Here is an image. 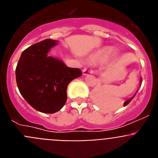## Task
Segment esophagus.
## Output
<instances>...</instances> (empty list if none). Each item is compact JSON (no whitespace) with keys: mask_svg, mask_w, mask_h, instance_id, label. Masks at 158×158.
I'll use <instances>...</instances> for the list:
<instances>
[{"mask_svg":"<svg viewBox=\"0 0 158 158\" xmlns=\"http://www.w3.org/2000/svg\"><path fill=\"white\" fill-rule=\"evenodd\" d=\"M82 72H83L84 75H89V74H91V73H93V71L90 70V69H87V68H84L83 70H82Z\"/></svg>","mask_w":158,"mask_h":158,"instance_id":"34e87169","label":"esophagus"}]
</instances>
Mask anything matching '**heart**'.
Segmentation results:
<instances>
[{
  "mask_svg": "<svg viewBox=\"0 0 158 158\" xmlns=\"http://www.w3.org/2000/svg\"><path fill=\"white\" fill-rule=\"evenodd\" d=\"M114 50L111 47H104L100 51H97L92 56L91 60L93 62H100L109 58L114 54Z\"/></svg>",
  "mask_w": 158,
  "mask_h": 158,
  "instance_id": "obj_1",
  "label": "heart"
}]
</instances>
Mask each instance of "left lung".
<instances>
[{
    "label": "left lung",
    "mask_w": 158,
    "mask_h": 158,
    "mask_svg": "<svg viewBox=\"0 0 158 158\" xmlns=\"http://www.w3.org/2000/svg\"><path fill=\"white\" fill-rule=\"evenodd\" d=\"M142 78H141V80H140V85H142ZM138 90H139V89H138ZM137 92H138V91H137ZM137 92H136V93H137ZM136 93H135V94L134 95V96H132V97H131V98H130V99H128L127 100H126V101L124 102V103H123V106H127V104H129L130 102H131V100H132V99H133L134 97H135V95H136Z\"/></svg>",
    "instance_id": "8db88e82"
}]
</instances>
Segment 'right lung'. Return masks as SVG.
<instances>
[{
  "label": "right lung",
  "mask_w": 158,
  "mask_h": 158,
  "mask_svg": "<svg viewBox=\"0 0 158 158\" xmlns=\"http://www.w3.org/2000/svg\"><path fill=\"white\" fill-rule=\"evenodd\" d=\"M58 41L51 39L35 43L23 51L16 69L18 89L25 100L43 113L57 112L67 100V86L82 75L77 68H69L62 60L48 56Z\"/></svg>",
  "instance_id": "1"
}]
</instances>
